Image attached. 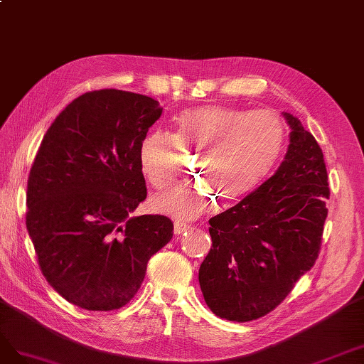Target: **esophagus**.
Segmentation results:
<instances>
[{
    "label": "esophagus",
    "mask_w": 364,
    "mask_h": 364,
    "mask_svg": "<svg viewBox=\"0 0 364 364\" xmlns=\"http://www.w3.org/2000/svg\"><path fill=\"white\" fill-rule=\"evenodd\" d=\"M187 230H191V225L186 224V222H181V220H175L173 222V231H175V234H181V232H184Z\"/></svg>",
    "instance_id": "1"
}]
</instances>
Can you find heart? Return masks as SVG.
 <instances>
[{"label": "heart", "mask_w": 364, "mask_h": 364, "mask_svg": "<svg viewBox=\"0 0 364 364\" xmlns=\"http://www.w3.org/2000/svg\"><path fill=\"white\" fill-rule=\"evenodd\" d=\"M175 139L151 132L139 146V168L157 191L178 178L180 149L198 154L195 173L208 183L180 187L154 198L159 212L191 219L216 203H232L252 192L278 161L286 145V127L271 110L228 105L187 109L173 119Z\"/></svg>", "instance_id": "heart-1"}]
</instances>
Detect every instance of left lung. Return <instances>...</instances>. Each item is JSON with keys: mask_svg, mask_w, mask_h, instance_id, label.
I'll list each match as a JSON object with an SVG mask.
<instances>
[{"mask_svg": "<svg viewBox=\"0 0 364 364\" xmlns=\"http://www.w3.org/2000/svg\"><path fill=\"white\" fill-rule=\"evenodd\" d=\"M283 114L291 132L279 168L208 220L213 243L199 286L208 309L227 321L250 322L272 311L321 250L330 198L323 154L298 118Z\"/></svg>", "mask_w": 364, "mask_h": 364, "instance_id": "left-lung-1", "label": "left lung"}]
</instances>
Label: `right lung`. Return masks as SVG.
<instances>
[{
  "instance_id": "1",
  "label": "right lung",
  "mask_w": 364,
  "mask_h": 364,
  "mask_svg": "<svg viewBox=\"0 0 364 364\" xmlns=\"http://www.w3.org/2000/svg\"><path fill=\"white\" fill-rule=\"evenodd\" d=\"M163 109L140 93L87 92L57 116L30 169L26 225L50 286L92 311L124 307L173 234L146 198L139 146Z\"/></svg>"
}]
</instances>
